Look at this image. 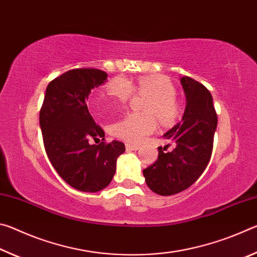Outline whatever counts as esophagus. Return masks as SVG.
<instances>
[{"instance_id": "esophagus-1", "label": "esophagus", "mask_w": 257, "mask_h": 257, "mask_svg": "<svg viewBox=\"0 0 257 257\" xmlns=\"http://www.w3.org/2000/svg\"><path fill=\"white\" fill-rule=\"evenodd\" d=\"M125 149L128 151H137L139 149V145H134V144H125Z\"/></svg>"}]
</instances>
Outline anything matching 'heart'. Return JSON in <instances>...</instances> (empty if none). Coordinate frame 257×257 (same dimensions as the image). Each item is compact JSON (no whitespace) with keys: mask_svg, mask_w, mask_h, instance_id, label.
I'll use <instances>...</instances> for the list:
<instances>
[{"mask_svg":"<svg viewBox=\"0 0 257 257\" xmlns=\"http://www.w3.org/2000/svg\"><path fill=\"white\" fill-rule=\"evenodd\" d=\"M138 93L150 95L144 105L146 113H128L110 127L112 136L121 141L138 144L156 129V118L164 124L173 123L180 115V104L177 101V89L164 76L141 77L134 82L124 77H115L108 82L105 93L94 98L97 108H111L113 104L128 102Z\"/></svg>","mask_w":257,"mask_h":257,"instance_id":"obj_1","label":"heart"}]
</instances>
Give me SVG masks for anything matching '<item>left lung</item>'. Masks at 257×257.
I'll return each mask as SVG.
<instances>
[{
  "mask_svg": "<svg viewBox=\"0 0 257 257\" xmlns=\"http://www.w3.org/2000/svg\"><path fill=\"white\" fill-rule=\"evenodd\" d=\"M180 82L187 104L181 122L165 133L169 143L159 147L158 160L143 171L150 189L162 196L180 193L201 177L211 159L217 124L206 87L186 76ZM171 145L174 149L169 151Z\"/></svg>",
  "mask_w": 257,
  "mask_h": 257,
  "instance_id": "obj_1",
  "label": "left lung"
}]
</instances>
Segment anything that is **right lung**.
I'll return each instance as SVG.
<instances>
[{"label": "right lung", "mask_w": 257, "mask_h": 257, "mask_svg": "<svg viewBox=\"0 0 257 257\" xmlns=\"http://www.w3.org/2000/svg\"><path fill=\"white\" fill-rule=\"evenodd\" d=\"M106 78V72L94 68L64 72L47 85L40 112L43 142L53 168L67 184L88 193L110 184L116 159L125 151L123 143H105L104 130L86 104L92 89ZM92 140L97 144L90 145Z\"/></svg>", "instance_id": "add662e5"}]
</instances>
